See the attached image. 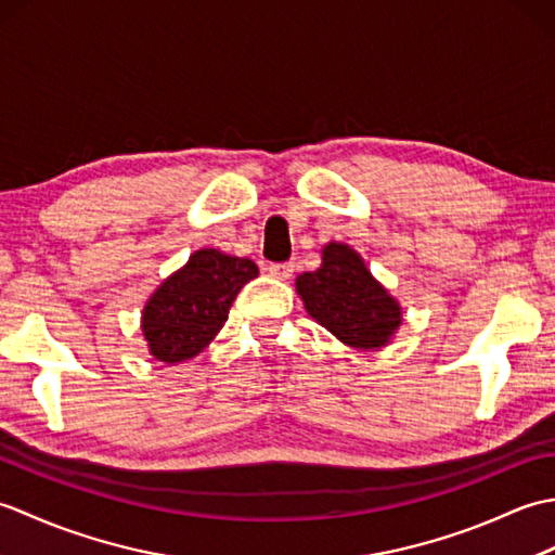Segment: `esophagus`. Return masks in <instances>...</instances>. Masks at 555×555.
I'll list each match as a JSON object with an SVG mask.
<instances>
[{
    "instance_id": "34e87169",
    "label": "esophagus",
    "mask_w": 555,
    "mask_h": 555,
    "mask_svg": "<svg viewBox=\"0 0 555 555\" xmlns=\"http://www.w3.org/2000/svg\"><path fill=\"white\" fill-rule=\"evenodd\" d=\"M269 274L279 279V281H286L293 276V264L291 262H276V264H269Z\"/></svg>"
}]
</instances>
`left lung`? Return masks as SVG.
I'll return each mask as SVG.
<instances>
[{
    "instance_id": "obj_1",
    "label": "left lung",
    "mask_w": 555,
    "mask_h": 555,
    "mask_svg": "<svg viewBox=\"0 0 555 555\" xmlns=\"http://www.w3.org/2000/svg\"><path fill=\"white\" fill-rule=\"evenodd\" d=\"M296 293L317 324L356 350L388 346L403 324L400 302L348 243L328 241L322 264L298 274Z\"/></svg>"
}]
</instances>
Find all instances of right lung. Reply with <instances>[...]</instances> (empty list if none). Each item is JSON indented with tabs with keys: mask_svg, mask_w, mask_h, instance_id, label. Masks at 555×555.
I'll list each match as a JSON object with an SVG mask.
<instances>
[{
	"mask_svg": "<svg viewBox=\"0 0 555 555\" xmlns=\"http://www.w3.org/2000/svg\"><path fill=\"white\" fill-rule=\"evenodd\" d=\"M259 274L247 257L199 247L147 298L140 328L147 352L157 362L176 364L199 356L221 326L247 281Z\"/></svg>",
	"mask_w": 555,
	"mask_h": 555,
	"instance_id": "obj_1",
	"label": "right lung"
}]
</instances>
